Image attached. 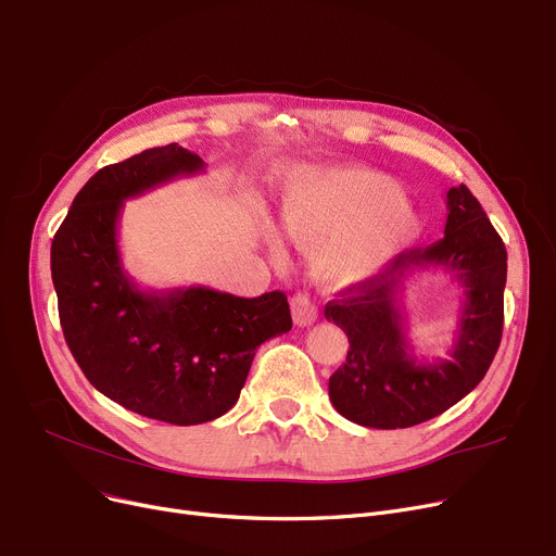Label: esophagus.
<instances>
[{
	"mask_svg": "<svg viewBox=\"0 0 556 556\" xmlns=\"http://www.w3.org/2000/svg\"><path fill=\"white\" fill-rule=\"evenodd\" d=\"M290 311H293V319L298 327H311L317 319V306L306 293H298L290 300Z\"/></svg>",
	"mask_w": 556,
	"mask_h": 556,
	"instance_id": "1",
	"label": "esophagus"
}]
</instances>
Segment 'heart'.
Instances as JSON below:
<instances>
[{
	"label": "heart",
	"mask_w": 556,
	"mask_h": 556,
	"mask_svg": "<svg viewBox=\"0 0 556 556\" xmlns=\"http://www.w3.org/2000/svg\"><path fill=\"white\" fill-rule=\"evenodd\" d=\"M279 216L290 241L313 248V268L331 286L378 275L421 233V218L399 185L365 168L302 175L286 191ZM268 245L273 254L281 252L273 231Z\"/></svg>",
	"instance_id": "obj_1"
}]
</instances>
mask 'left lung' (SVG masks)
<instances>
[{
	"label": "left lung",
	"instance_id": "obj_1",
	"mask_svg": "<svg viewBox=\"0 0 556 556\" xmlns=\"http://www.w3.org/2000/svg\"><path fill=\"white\" fill-rule=\"evenodd\" d=\"M444 239L413 248L383 273L346 288L325 315L349 338L344 365L329 378L336 410L367 428H410L469 394L489 369L503 336L507 250L482 204L464 185L446 193ZM442 267L465 300L452 356L421 362L404 336V281L419 269Z\"/></svg>",
	"mask_w": 556,
	"mask_h": 556
}]
</instances>
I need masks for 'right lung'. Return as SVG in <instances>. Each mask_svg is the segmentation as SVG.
I'll use <instances>...</instances> for the list:
<instances>
[{
  "mask_svg": "<svg viewBox=\"0 0 556 556\" xmlns=\"http://www.w3.org/2000/svg\"><path fill=\"white\" fill-rule=\"evenodd\" d=\"M204 170L178 143L94 173L51 243L70 352L101 394L175 426L218 419L239 401L256 349L293 327L279 290L243 300L214 288L141 290L124 270V202Z\"/></svg>",
  "mask_w": 556,
  "mask_h": 556,
  "instance_id": "add662e5",
  "label": "right lung"
}]
</instances>
